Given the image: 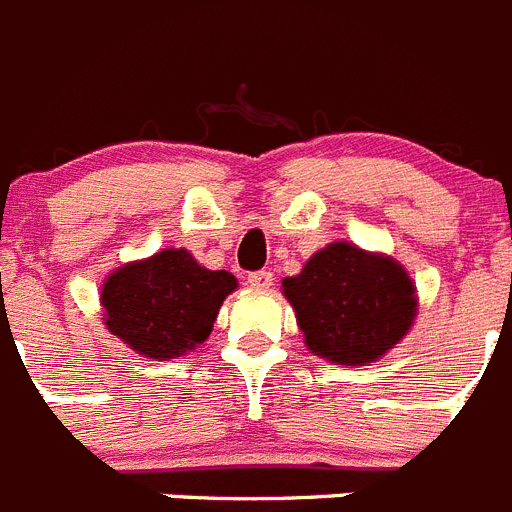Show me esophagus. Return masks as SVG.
I'll return each instance as SVG.
<instances>
[{
	"label": "esophagus",
	"instance_id": "1",
	"mask_svg": "<svg viewBox=\"0 0 512 512\" xmlns=\"http://www.w3.org/2000/svg\"><path fill=\"white\" fill-rule=\"evenodd\" d=\"M248 284H251L253 289H259V292H266V289L274 284V274L271 271H253V274H248Z\"/></svg>",
	"mask_w": 512,
	"mask_h": 512
}]
</instances>
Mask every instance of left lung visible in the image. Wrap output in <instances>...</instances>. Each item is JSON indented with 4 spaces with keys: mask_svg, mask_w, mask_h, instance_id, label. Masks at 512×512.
<instances>
[{
    "mask_svg": "<svg viewBox=\"0 0 512 512\" xmlns=\"http://www.w3.org/2000/svg\"><path fill=\"white\" fill-rule=\"evenodd\" d=\"M310 354L343 366H366L408 336L418 315L415 282L387 253L333 241L282 279Z\"/></svg>",
    "mask_w": 512,
    "mask_h": 512,
    "instance_id": "left-lung-1",
    "label": "left lung"
}]
</instances>
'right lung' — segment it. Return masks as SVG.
<instances>
[{"mask_svg": "<svg viewBox=\"0 0 512 512\" xmlns=\"http://www.w3.org/2000/svg\"><path fill=\"white\" fill-rule=\"evenodd\" d=\"M233 289L238 279L230 271L207 269L187 248H161L104 279V328L146 359H176L210 338Z\"/></svg>", "mask_w": 512, "mask_h": 512, "instance_id": "obj_1", "label": "right lung"}]
</instances>
